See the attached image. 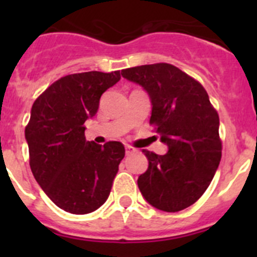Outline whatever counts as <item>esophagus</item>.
<instances>
[{
    "label": "esophagus",
    "instance_id": "1",
    "mask_svg": "<svg viewBox=\"0 0 257 257\" xmlns=\"http://www.w3.org/2000/svg\"><path fill=\"white\" fill-rule=\"evenodd\" d=\"M124 151H126V154L128 156V154L134 153V152H135V149H134L133 147H130V145H126V147H124Z\"/></svg>",
    "mask_w": 257,
    "mask_h": 257
}]
</instances>
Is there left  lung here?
Segmentation results:
<instances>
[{
	"instance_id": "8db88e82",
	"label": "left lung",
	"mask_w": 257,
	"mask_h": 257,
	"mask_svg": "<svg viewBox=\"0 0 257 257\" xmlns=\"http://www.w3.org/2000/svg\"><path fill=\"white\" fill-rule=\"evenodd\" d=\"M151 99V124L169 147L163 156L143 151L148 169L138 179L149 205L166 212L189 207L206 192L221 160L219 115L196 79L167 63L121 72Z\"/></svg>"
}]
</instances>
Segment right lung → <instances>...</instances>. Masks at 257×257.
Masks as SVG:
<instances>
[{
  "label": "right lung",
  "instance_id": "right-lung-1",
  "mask_svg": "<svg viewBox=\"0 0 257 257\" xmlns=\"http://www.w3.org/2000/svg\"><path fill=\"white\" fill-rule=\"evenodd\" d=\"M119 79V70L69 74L32 105L26 127L31 170L46 196L67 212L97 210L112 189L124 157L123 144L87 142L83 123L96 114L101 95Z\"/></svg>",
  "mask_w": 257,
  "mask_h": 257
}]
</instances>
